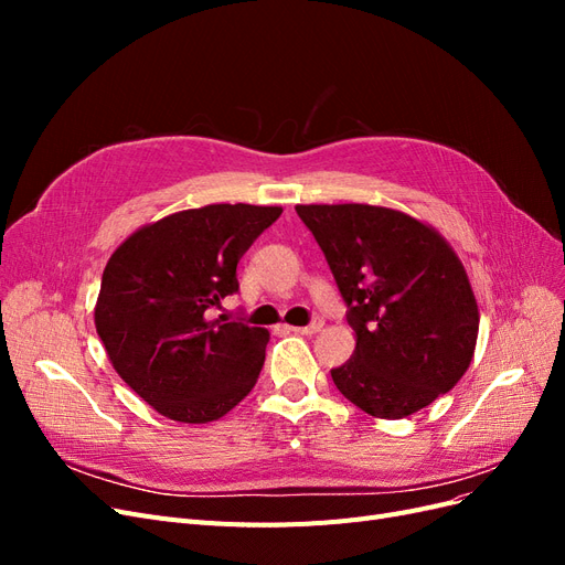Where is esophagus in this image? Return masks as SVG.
Segmentation results:
<instances>
[{
  "instance_id": "obj_1",
  "label": "esophagus",
  "mask_w": 565,
  "mask_h": 565,
  "mask_svg": "<svg viewBox=\"0 0 565 565\" xmlns=\"http://www.w3.org/2000/svg\"><path fill=\"white\" fill-rule=\"evenodd\" d=\"M322 320L320 318H316L311 324H306V328H289L292 332H297V334H316V332H320L322 330Z\"/></svg>"
}]
</instances>
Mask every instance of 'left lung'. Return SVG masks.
<instances>
[{
    "mask_svg": "<svg viewBox=\"0 0 565 565\" xmlns=\"http://www.w3.org/2000/svg\"><path fill=\"white\" fill-rule=\"evenodd\" d=\"M324 252L355 332L332 382L363 413L403 419L469 370L478 303L465 266L434 226L377 204H297Z\"/></svg>",
    "mask_w": 565,
    "mask_h": 565,
    "instance_id": "obj_1",
    "label": "left lung"
}]
</instances>
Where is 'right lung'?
Returning a JSON list of instances; mask_svg holds the SVG:
<instances>
[{
	"label": "right lung",
	"instance_id": "add662e5",
	"mask_svg": "<svg viewBox=\"0 0 565 565\" xmlns=\"http://www.w3.org/2000/svg\"><path fill=\"white\" fill-rule=\"evenodd\" d=\"M280 214L207 204L152 221L113 252L96 332L115 372L162 417L214 422L259 380L268 330L210 318V309L237 292V262Z\"/></svg>",
	"mask_w": 565,
	"mask_h": 565
}]
</instances>
